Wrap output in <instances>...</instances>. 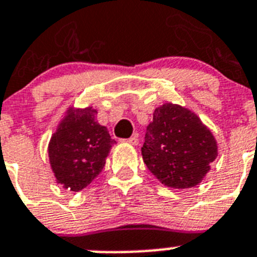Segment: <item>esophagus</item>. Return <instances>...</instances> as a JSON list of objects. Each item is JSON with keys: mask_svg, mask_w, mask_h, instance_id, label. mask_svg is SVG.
I'll list each match as a JSON object with an SVG mask.
<instances>
[{"mask_svg": "<svg viewBox=\"0 0 257 257\" xmlns=\"http://www.w3.org/2000/svg\"><path fill=\"white\" fill-rule=\"evenodd\" d=\"M122 141L126 144H131V145H137V144H139V137H137V135H133L132 137H129V139L126 140H122Z\"/></svg>", "mask_w": 257, "mask_h": 257, "instance_id": "34e87169", "label": "esophagus"}]
</instances>
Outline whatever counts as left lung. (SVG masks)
Returning <instances> with one entry per match:
<instances>
[{
  "instance_id": "obj_1",
  "label": "left lung",
  "mask_w": 257,
  "mask_h": 257,
  "mask_svg": "<svg viewBox=\"0 0 257 257\" xmlns=\"http://www.w3.org/2000/svg\"><path fill=\"white\" fill-rule=\"evenodd\" d=\"M141 154L149 172L162 185L190 189L208 173L218 156V144L194 112L165 103L154 109Z\"/></svg>"
}]
</instances>
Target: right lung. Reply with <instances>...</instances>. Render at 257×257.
<instances>
[{
    "label": "right lung",
    "instance_id": "1",
    "mask_svg": "<svg viewBox=\"0 0 257 257\" xmlns=\"http://www.w3.org/2000/svg\"><path fill=\"white\" fill-rule=\"evenodd\" d=\"M96 114L92 107H70L50 140L49 160L56 182L70 191H80L99 176L116 144Z\"/></svg>",
    "mask_w": 257,
    "mask_h": 257
}]
</instances>
